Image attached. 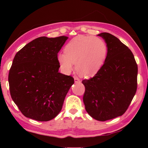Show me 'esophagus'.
<instances>
[{
	"label": "esophagus",
	"instance_id": "esophagus-1",
	"mask_svg": "<svg viewBox=\"0 0 148 148\" xmlns=\"http://www.w3.org/2000/svg\"><path fill=\"white\" fill-rule=\"evenodd\" d=\"M74 80H75V83H79L80 82V79L78 77H75Z\"/></svg>",
	"mask_w": 148,
	"mask_h": 148
}]
</instances>
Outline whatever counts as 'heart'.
I'll return each mask as SVG.
<instances>
[{"label":"heart","instance_id":"1","mask_svg":"<svg viewBox=\"0 0 148 148\" xmlns=\"http://www.w3.org/2000/svg\"><path fill=\"white\" fill-rule=\"evenodd\" d=\"M64 53L58 55V61L62 71L69 73L73 69L82 77L90 78L98 73L106 60L108 46L100 38L78 36L69 41Z\"/></svg>","mask_w":148,"mask_h":148}]
</instances>
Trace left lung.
<instances>
[{"label": "left lung", "instance_id": "left-lung-1", "mask_svg": "<svg viewBox=\"0 0 148 148\" xmlns=\"http://www.w3.org/2000/svg\"><path fill=\"white\" fill-rule=\"evenodd\" d=\"M105 40L108 54L98 73L84 79L83 100L92 118L106 121L122 116L137 91V64L131 50L112 34H98Z\"/></svg>", "mask_w": 148, "mask_h": 148}]
</instances>
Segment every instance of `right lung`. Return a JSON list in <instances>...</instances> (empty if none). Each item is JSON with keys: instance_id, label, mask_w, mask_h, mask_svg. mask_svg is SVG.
I'll list each match as a JSON object with an SVG mask.
<instances>
[{"instance_id": "add662e5", "label": "right lung", "mask_w": 148, "mask_h": 148, "mask_svg": "<svg viewBox=\"0 0 148 148\" xmlns=\"http://www.w3.org/2000/svg\"><path fill=\"white\" fill-rule=\"evenodd\" d=\"M66 36L40 37L17 52L9 73L10 94L22 114L48 121L61 110L74 79L58 72V53Z\"/></svg>"}]
</instances>
